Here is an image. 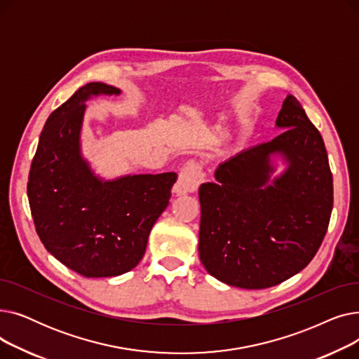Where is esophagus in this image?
I'll list each match as a JSON object with an SVG mask.
<instances>
[{"label": "esophagus", "instance_id": "1", "mask_svg": "<svg viewBox=\"0 0 359 359\" xmlns=\"http://www.w3.org/2000/svg\"><path fill=\"white\" fill-rule=\"evenodd\" d=\"M205 180L203 167L196 161H187L179 173V179L173 186V194L184 195L195 192L199 184Z\"/></svg>", "mask_w": 359, "mask_h": 359}]
</instances>
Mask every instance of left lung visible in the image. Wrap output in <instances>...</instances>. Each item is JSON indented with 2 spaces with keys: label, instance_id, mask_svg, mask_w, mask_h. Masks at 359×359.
<instances>
[{
  "label": "left lung",
  "instance_id": "8db88e82",
  "mask_svg": "<svg viewBox=\"0 0 359 359\" xmlns=\"http://www.w3.org/2000/svg\"><path fill=\"white\" fill-rule=\"evenodd\" d=\"M280 134L219 164L199 187V257L218 280L237 288L275 287L303 271L322 244L333 208L326 147L301 103L287 96ZM288 163L270 183V156Z\"/></svg>",
  "mask_w": 359,
  "mask_h": 359
}]
</instances>
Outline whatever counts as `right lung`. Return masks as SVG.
<instances>
[{"label": "right lung", "mask_w": 359, "mask_h": 359, "mask_svg": "<svg viewBox=\"0 0 359 359\" xmlns=\"http://www.w3.org/2000/svg\"><path fill=\"white\" fill-rule=\"evenodd\" d=\"M88 83L48 118L33 157L27 196L45 249L86 278L118 276L142 259L151 229L168 205L177 175L94 176L80 153L86 100L119 94Z\"/></svg>", "instance_id": "1"}]
</instances>
